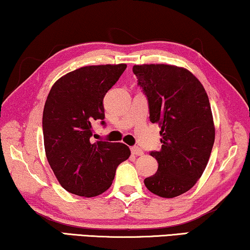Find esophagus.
<instances>
[{"mask_svg": "<svg viewBox=\"0 0 250 250\" xmlns=\"http://www.w3.org/2000/svg\"><path fill=\"white\" fill-rule=\"evenodd\" d=\"M131 151H132V154L134 155H143V151L141 150L139 146H133Z\"/></svg>", "mask_w": 250, "mask_h": 250, "instance_id": "34e87169", "label": "esophagus"}]
</instances>
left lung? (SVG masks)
Masks as SVG:
<instances>
[{"label":"left lung","instance_id":"1","mask_svg":"<svg viewBox=\"0 0 250 250\" xmlns=\"http://www.w3.org/2000/svg\"><path fill=\"white\" fill-rule=\"evenodd\" d=\"M149 101L150 121L161 131V150L152 151L158 170L144 179L151 193L171 198L189 190L208 165L215 128L208 97L198 79L184 67L134 65Z\"/></svg>","mask_w":250,"mask_h":250}]
</instances>
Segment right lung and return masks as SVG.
Returning <instances> with one entry per match:
<instances>
[{"mask_svg":"<svg viewBox=\"0 0 250 250\" xmlns=\"http://www.w3.org/2000/svg\"><path fill=\"white\" fill-rule=\"evenodd\" d=\"M126 64L90 65L65 74L50 89L42 113L47 160L68 193L103 194L113 184L119 164L131 150L123 143L92 142V124L104 125V97Z\"/></svg>","mask_w":250,"mask_h":250,"instance_id":"1","label":"right lung"}]
</instances>
